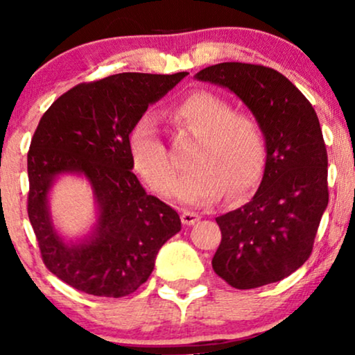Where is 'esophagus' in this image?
<instances>
[{
    "instance_id": "obj_1",
    "label": "esophagus",
    "mask_w": 355,
    "mask_h": 355,
    "mask_svg": "<svg viewBox=\"0 0 355 355\" xmlns=\"http://www.w3.org/2000/svg\"><path fill=\"white\" fill-rule=\"evenodd\" d=\"M198 220H200V215H198V213L189 211V210H184L182 215H181V221L184 223V225H187V226L196 225Z\"/></svg>"
}]
</instances>
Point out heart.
<instances>
[{
    "mask_svg": "<svg viewBox=\"0 0 355 355\" xmlns=\"http://www.w3.org/2000/svg\"><path fill=\"white\" fill-rule=\"evenodd\" d=\"M179 130L198 139L193 169L178 182L158 124L142 116L129 134L134 171L159 196H176L187 203H213L223 193L239 198L260 181L266 164V139L259 121L237 113L230 101L210 92H193L171 111Z\"/></svg>",
    "mask_w": 355,
    "mask_h": 355,
    "instance_id": "b5f03b06",
    "label": "heart"
}]
</instances>
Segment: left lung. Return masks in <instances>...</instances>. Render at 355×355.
Instances as JSON below:
<instances>
[{"instance_id":"1","label":"left lung","mask_w":355,"mask_h":355,"mask_svg":"<svg viewBox=\"0 0 355 355\" xmlns=\"http://www.w3.org/2000/svg\"><path fill=\"white\" fill-rule=\"evenodd\" d=\"M196 79L234 92L266 139L259 191L249 203L216 218L221 242L213 270L236 289L284 279L312 254L328 207V155L318 116L302 92L271 67L220 62Z\"/></svg>"}]
</instances>
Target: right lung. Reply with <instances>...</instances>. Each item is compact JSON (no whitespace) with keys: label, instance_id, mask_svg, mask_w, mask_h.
Returning <instances> with one entry per match:
<instances>
[{"label":"right lung","instance_id":"add662e5","mask_svg":"<svg viewBox=\"0 0 355 355\" xmlns=\"http://www.w3.org/2000/svg\"><path fill=\"white\" fill-rule=\"evenodd\" d=\"M186 76L123 72L84 82L42 116L27 153V213L43 263L71 288L100 297L132 294L152 275L162 245L181 231L176 210L148 196L130 171L129 134ZM64 172L82 173L99 205L94 232L76 245L62 241L47 211L52 181Z\"/></svg>","mask_w":355,"mask_h":355}]
</instances>
